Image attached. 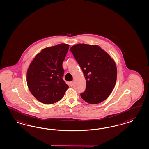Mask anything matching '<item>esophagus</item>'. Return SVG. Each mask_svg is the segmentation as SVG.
<instances>
[{"mask_svg": "<svg viewBox=\"0 0 149 149\" xmlns=\"http://www.w3.org/2000/svg\"><path fill=\"white\" fill-rule=\"evenodd\" d=\"M73 82H70V86H71V87H73Z\"/></svg>", "mask_w": 149, "mask_h": 149, "instance_id": "1", "label": "esophagus"}]
</instances>
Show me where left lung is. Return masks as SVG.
<instances>
[{
	"label": "left lung",
	"instance_id": "1",
	"mask_svg": "<svg viewBox=\"0 0 149 149\" xmlns=\"http://www.w3.org/2000/svg\"><path fill=\"white\" fill-rule=\"evenodd\" d=\"M70 50L86 80V88L81 93V98L91 104L104 101L116 85L117 69L114 61L95 45H75Z\"/></svg>",
	"mask_w": 149,
	"mask_h": 149
}]
</instances>
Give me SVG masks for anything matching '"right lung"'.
<instances>
[{"label": "right lung", "mask_w": 149, "mask_h": 149, "mask_svg": "<svg viewBox=\"0 0 149 149\" xmlns=\"http://www.w3.org/2000/svg\"><path fill=\"white\" fill-rule=\"evenodd\" d=\"M69 45L61 44L47 47L35 56L27 72L28 88L33 97L46 104L62 98L68 86L62 77V63Z\"/></svg>", "instance_id": "add662e5"}]
</instances>
